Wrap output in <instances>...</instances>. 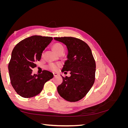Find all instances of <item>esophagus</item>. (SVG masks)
Instances as JSON below:
<instances>
[{
	"instance_id": "34e87169",
	"label": "esophagus",
	"mask_w": 128,
	"mask_h": 128,
	"mask_svg": "<svg viewBox=\"0 0 128 128\" xmlns=\"http://www.w3.org/2000/svg\"><path fill=\"white\" fill-rule=\"evenodd\" d=\"M53 75H54V77H56V76H57L58 75V73L53 72Z\"/></svg>"
}]
</instances>
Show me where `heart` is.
Masks as SVG:
<instances>
[{
    "instance_id": "1",
    "label": "heart",
    "mask_w": 128,
    "mask_h": 128,
    "mask_svg": "<svg viewBox=\"0 0 128 128\" xmlns=\"http://www.w3.org/2000/svg\"><path fill=\"white\" fill-rule=\"evenodd\" d=\"M53 49L56 53H59L62 50H64V46L60 43H56L53 46ZM59 66L55 64H51L48 65V68L53 70H56Z\"/></svg>"
}]
</instances>
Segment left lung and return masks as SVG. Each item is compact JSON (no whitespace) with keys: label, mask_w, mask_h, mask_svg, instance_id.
<instances>
[{"label":"left lung","mask_w":128,"mask_h":128,"mask_svg":"<svg viewBox=\"0 0 128 128\" xmlns=\"http://www.w3.org/2000/svg\"><path fill=\"white\" fill-rule=\"evenodd\" d=\"M68 50L67 60L62 72L70 71V77H62L63 82L57 88L60 96L67 101L75 102L86 96L95 80L96 62L91 48L84 41L72 37H54Z\"/></svg>","instance_id":"8db88e82"}]
</instances>
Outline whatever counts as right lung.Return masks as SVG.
Here are the masks:
<instances>
[{
	"mask_svg": "<svg viewBox=\"0 0 128 128\" xmlns=\"http://www.w3.org/2000/svg\"><path fill=\"white\" fill-rule=\"evenodd\" d=\"M52 40V37L32 36L19 42L13 50L8 64L10 83L22 97L31 98L38 94L44 84L53 77L49 71L43 70L37 75L33 74L32 70Z\"/></svg>",
	"mask_w": 128,
	"mask_h": 128,
	"instance_id": "obj_1",
	"label": "right lung"
}]
</instances>
